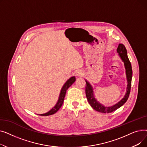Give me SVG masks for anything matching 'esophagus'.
<instances>
[{
	"label": "esophagus",
	"mask_w": 147,
	"mask_h": 147,
	"mask_svg": "<svg viewBox=\"0 0 147 147\" xmlns=\"http://www.w3.org/2000/svg\"><path fill=\"white\" fill-rule=\"evenodd\" d=\"M83 72H82L81 70L77 71V72H76V76H78V77L83 76Z\"/></svg>",
	"instance_id": "34e87169"
}]
</instances>
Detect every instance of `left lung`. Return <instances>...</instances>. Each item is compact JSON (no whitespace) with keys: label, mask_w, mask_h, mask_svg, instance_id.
<instances>
[{"label":"left lung","mask_w":147,"mask_h":147,"mask_svg":"<svg viewBox=\"0 0 147 147\" xmlns=\"http://www.w3.org/2000/svg\"><path fill=\"white\" fill-rule=\"evenodd\" d=\"M117 52L119 53V55L123 61L124 62L125 68H126V77L127 80V92L124 97L121 101L118 103L115 104L111 107H104L103 105L99 104L96 99L95 98L93 93V89L91 86L89 82L86 81V95L88 99V101L90 105V106L93 108V109L103 113H109L114 111L118 109L119 108L121 107L124 104L126 101L129 96L130 89H131V83H132V65H131L130 62L128 58L127 54V50L125 48V46L123 45L122 43H120L117 49Z\"/></svg>","instance_id":"8db88e82"}]
</instances>
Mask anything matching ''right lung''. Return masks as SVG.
<instances>
[{
	"label": "right lung",
	"instance_id": "1",
	"mask_svg": "<svg viewBox=\"0 0 147 147\" xmlns=\"http://www.w3.org/2000/svg\"><path fill=\"white\" fill-rule=\"evenodd\" d=\"M75 81H76L75 77H72V78H71L70 79H69L66 82V83L64 84L63 88H62V89L61 90V93L59 95L58 101L57 103V104L55 105V106L52 109H51L49 112L46 113L45 114H40V115H44V116H46V115H50L53 114H55L56 112H57L63 104L67 90L68 89V88L69 86L71 85L73 83H74Z\"/></svg>",
	"mask_w": 147,
	"mask_h": 147
}]
</instances>
